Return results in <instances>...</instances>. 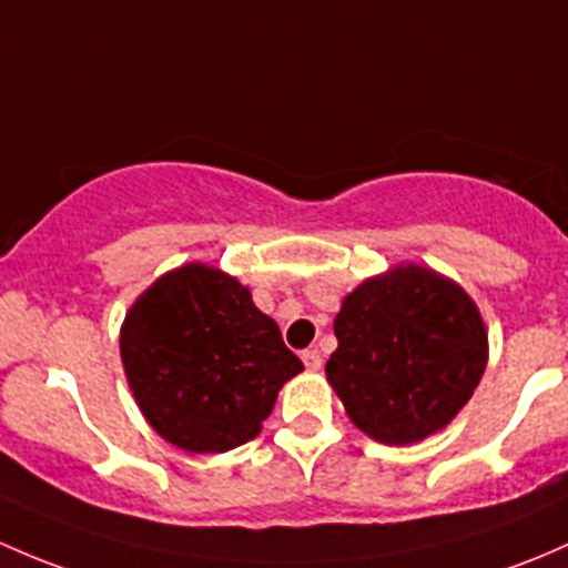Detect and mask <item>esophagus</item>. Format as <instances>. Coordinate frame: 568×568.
<instances>
[{"mask_svg":"<svg viewBox=\"0 0 568 568\" xmlns=\"http://www.w3.org/2000/svg\"><path fill=\"white\" fill-rule=\"evenodd\" d=\"M301 358H303V364H306L308 372H320V369H323V358H320L317 349H306V353H303Z\"/></svg>","mask_w":568,"mask_h":568,"instance_id":"34e87169","label":"esophagus"}]
</instances>
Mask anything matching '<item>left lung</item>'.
I'll return each mask as SVG.
<instances>
[{
    "label": "left lung",
    "mask_w": 568,
    "mask_h": 568,
    "mask_svg": "<svg viewBox=\"0 0 568 568\" xmlns=\"http://www.w3.org/2000/svg\"><path fill=\"white\" fill-rule=\"evenodd\" d=\"M327 383L361 432L388 446L435 435L487 369V327L459 284L396 265L355 286L333 320Z\"/></svg>",
    "instance_id": "obj_1"
}]
</instances>
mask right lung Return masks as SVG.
<instances>
[{
    "instance_id": "add662e5",
    "label": "right lung",
    "mask_w": 568,
    "mask_h": 568,
    "mask_svg": "<svg viewBox=\"0 0 568 568\" xmlns=\"http://www.w3.org/2000/svg\"><path fill=\"white\" fill-rule=\"evenodd\" d=\"M120 355L150 426L191 454L254 440L282 385L303 372L248 286L202 262L169 271L136 297Z\"/></svg>"
}]
</instances>
